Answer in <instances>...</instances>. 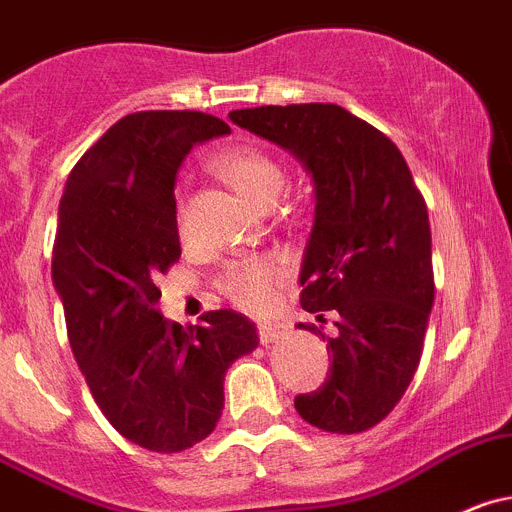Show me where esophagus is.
Instances as JSON below:
<instances>
[{"label":"esophagus","mask_w":512,"mask_h":512,"mask_svg":"<svg viewBox=\"0 0 512 512\" xmlns=\"http://www.w3.org/2000/svg\"><path fill=\"white\" fill-rule=\"evenodd\" d=\"M286 337V326L284 324H259V339L261 344H276Z\"/></svg>","instance_id":"34e87169"}]
</instances>
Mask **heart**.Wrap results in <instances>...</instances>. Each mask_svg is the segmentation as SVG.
I'll return each mask as SVG.
<instances>
[{"label": "heart", "mask_w": 512, "mask_h": 512, "mask_svg": "<svg viewBox=\"0 0 512 512\" xmlns=\"http://www.w3.org/2000/svg\"><path fill=\"white\" fill-rule=\"evenodd\" d=\"M213 168L246 201L256 203L261 208L274 206L276 198L286 188V168L259 145L241 143L226 148L223 153L216 155ZM284 281V261L276 259V256H253V259L236 261V264L223 271L221 291L233 306L259 314V311L269 309Z\"/></svg>", "instance_id": "b5f03b06"}]
</instances>
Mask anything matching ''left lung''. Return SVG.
Listing matches in <instances>:
<instances>
[{
    "label": "left lung",
    "instance_id": "1",
    "mask_svg": "<svg viewBox=\"0 0 512 512\" xmlns=\"http://www.w3.org/2000/svg\"><path fill=\"white\" fill-rule=\"evenodd\" d=\"M228 118L294 153L314 180L301 306L319 321L334 311L339 334L326 347L324 384L299 394L296 412L324 432L369 430L402 399L422 357L435 301L425 198L397 145L344 107L264 105Z\"/></svg>",
    "mask_w": 512,
    "mask_h": 512
}]
</instances>
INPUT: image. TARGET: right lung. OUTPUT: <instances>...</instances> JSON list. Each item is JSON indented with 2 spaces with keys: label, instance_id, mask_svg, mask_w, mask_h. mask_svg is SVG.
Listing matches in <instances>:
<instances>
[{
  "label": "right lung",
  "instance_id": "right-lung-1",
  "mask_svg": "<svg viewBox=\"0 0 512 512\" xmlns=\"http://www.w3.org/2000/svg\"><path fill=\"white\" fill-rule=\"evenodd\" d=\"M228 133L193 110L125 115L77 160L60 201L52 284L72 354L110 425L153 452L206 440L228 367L259 347L231 309L186 329L155 309V279L180 259L175 173L193 145Z\"/></svg>",
  "mask_w": 512,
  "mask_h": 512
}]
</instances>
